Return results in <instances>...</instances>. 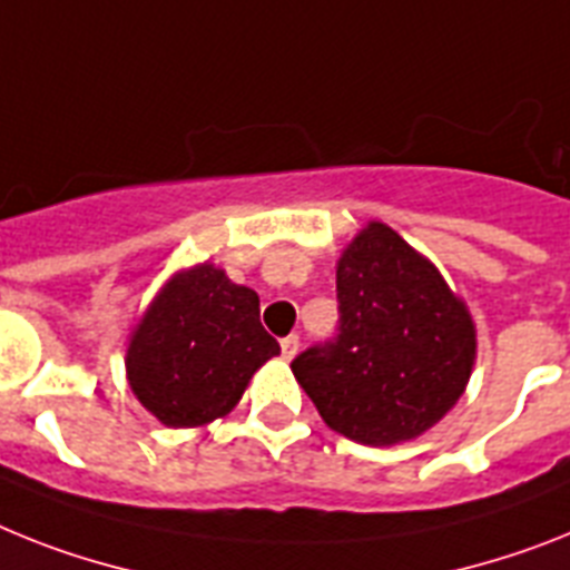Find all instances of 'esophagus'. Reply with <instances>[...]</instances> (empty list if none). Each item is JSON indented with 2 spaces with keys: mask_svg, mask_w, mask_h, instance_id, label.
Wrapping results in <instances>:
<instances>
[{
  "mask_svg": "<svg viewBox=\"0 0 570 570\" xmlns=\"http://www.w3.org/2000/svg\"><path fill=\"white\" fill-rule=\"evenodd\" d=\"M301 347V338L295 336V333H289L286 338H281V353H284V358H293L295 353H298Z\"/></svg>",
  "mask_w": 570,
  "mask_h": 570,
  "instance_id": "34e87169",
  "label": "esophagus"
}]
</instances>
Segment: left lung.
<instances>
[{
  "label": "left lung",
  "instance_id": "8db88e82",
  "mask_svg": "<svg viewBox=\"0 0 570 570\" xmlns=\"http://www.w3.org/2000/svg\"><path fill=\"white\" fill-rule=\"evenodd\" d=\"M338 333L293 358V374L333 432L394 446L461 400L475 324L434 263L367 223L336 266Z\"/></svg>",
  "mask_w": 570,
  "mask_h": 570
}]
</instances>
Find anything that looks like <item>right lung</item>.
Instances as JSON below:
<instances>
[{
  "instance_id": "obj_1",
  "label": "right lung",
  "mask_w": 570,
  "mask_h": 570,
  "mask_svg": "<svg viewBox=\"0 0 570 570\" xmlns=\"http://www.w3.org/2000/svg\"><path fill=\"white\" fill-rule=\"evenodd\" d=\"M281 344L263 330L261 298L214 263L176 272L136 324L127 380L138 403L170 429L226 417Z\"/></svg>"
}]
</instances>
